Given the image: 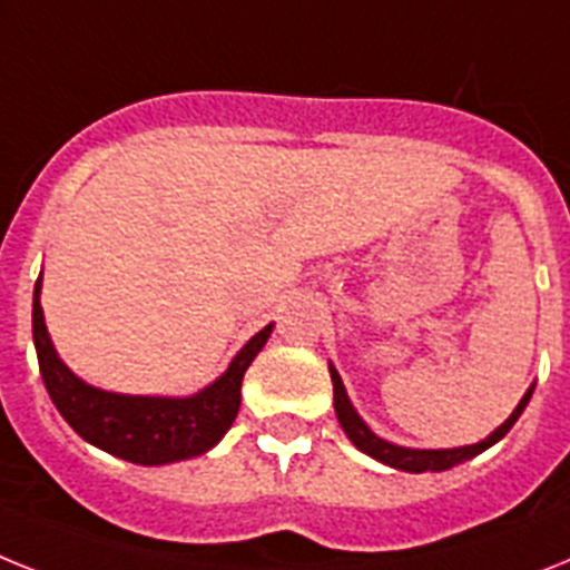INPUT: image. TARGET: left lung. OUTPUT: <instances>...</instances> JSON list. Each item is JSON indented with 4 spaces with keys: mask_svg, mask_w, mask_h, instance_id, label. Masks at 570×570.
<instances>
[{
    "mask_svg": "<svg viewBox=\"0 0 570 570\" xmlns=\"http://www.w3.org/2000/svg\"><path fill=\"white\" fill-rule=\"evenodd\" d=\"M330 380H333V405H336V417L338 423H342L344 434L353 440V446H356L358 452H365V455L376 458V461L389 463V466L403 472H443L458 466V463L470 461V458L481 455L484 449H490L492 443H499V440L513 429V423L521 417L524 405L530 403V394H533V385H530L528 394L521 396V403L515 405L513 414H510V417H507L504 423L490 434V438L481 440V443L458 446V449H405V446H396V443H389V440L376 438V434L367 429L365 420L358 417L356 409H353L351 400H347L342 376H338V371L333 365H330Z\"/></svg>",
    "mask_w": 570,
    "mask_h": 570,
    "instance_id": "obj_1",
    "label": "left lung"
}]
</instances>
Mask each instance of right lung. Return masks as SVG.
<instances>
[{
  "label": "right lung",
  "instance_id": "1",
  "mask_svg": "<svg viewBox=\"0 0 570 570\" xmlns=\"http://www.w3.org/2000/svg\"><path fill=\"white\" fill-rule=\"evenodd\" d=\"M40 281L33 286V347L51 403L66 423L92 446L141 466L185 461L217 446L240 411L246 367L272 336V324L248 338L228 371L194 396H132L86 385L57 356L40 307Z\"/></svg>",
  "mask_w": 570,
  "mask_h": 570
}]
</instances>
